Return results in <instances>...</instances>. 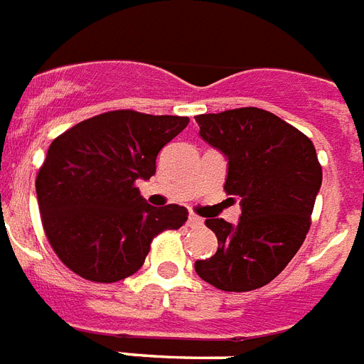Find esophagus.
<instances>
[{"label": "esophagus", "instance_id": "obj_1", "mask_svg": "<svg viewBox=\"0 0 364 364\" xmlns=\"http://www.w3.org/2000/svg\"><path fill=\"white\" fill-rule=\"evenodd\" d=\"M202 219H200L198 215H194V213H191V215H188V227L191 228H194V227H202Z\"/></svg>", "mask_w": 364, "mask_h": 364}]
</instances>
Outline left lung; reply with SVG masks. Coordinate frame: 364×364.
<instances>
[{
  "label": "left lung",
  "instance_id": "left-lung-1",
  "mask_svg": "<svg viewBox=\"0 0 364 364\" xmlns=\"http://www.w3.org/2000/svg\"><path fill=\"white\" fill-rule=\"evenodd\" d=\"M200 136L225 153V191L242 200L236 227L205 219L219 247L196 260L204 282L228 293L270 283L291 262L311 225L323 171L314 143L270 111L240 107L196 117Z\"/></svg>",
  "mask_w": 364,
  "mask_h": 364
}]
</instances>
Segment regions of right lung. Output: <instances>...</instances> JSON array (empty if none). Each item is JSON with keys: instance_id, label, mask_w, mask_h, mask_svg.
I'll use <instances>...</instances> for the list:
<instances>
[{"instance_id": "add662e5", "label": "right lung", "mask_w": 364, "mask_h": 364, "mask_svg": "<svg viewBox=\"0 0 364 364\" xmlns=\"http://www.w3.org/2000/svg\"><path fill=\"white\" fill-rule=\"evenodd\" d=\"M187 124L188 117L117 109L50 143L36 179L37 204L50 247L71 272L121 282L141 268L154 236L185 225L187 208L149 205L136 181L153 176L160 149Z\"/></svg>"}]
</instances>
